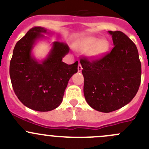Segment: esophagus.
<instances>
[{
  "label": "esophagus",
  "mask_w": 149,
  "mask_h": 149,
  "mask_svg": "<svg viewBox=\"0 0 149 149\" xmlns=\"http://www.w3.org/2000/svg\"><path fill=\"white\" fill-rule=\"evenodd\" d=\"M82 69H83V68H82L81 65V64L79 63V66H78V71L81 72V70H82Z\"/></svg>",
  "instance_id": "obj_1"
}]
</instances>
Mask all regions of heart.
<instances>
[{
	"label": "heart",
	"mask_w": 149,
	"mask_h": 149,
	"mask_svg": "<svg viewBox=\"0 0 149 149\" xmlns=\"http://www.w3.org/2000/svg\"><path fill=\"white\" fill-rule=\"evenodd\" d=\"M109 48V43L105 40H100L96 37H89L86 39L78 47V49L80 52H88V55L92 59L100 58Z\"/></svg>",
	"instance_id": "obj_1"
}]
</instances>
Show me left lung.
Wrapping results in <instances>:
<instances>
[{
    "label": "left lung",
    "mask_w": 149,
    "mask_h": 149,
    "mask_svg": "<svg viewBox=\"0 0 149 149\" xmlns=\"http://www.w3.org/2000/svg\"><path fill=\"white\" fill-rule=\"evenodd\" d=\"M114 47L100 60L80 61L84 78V94L91 107L113 112L134 98L141 79V63L136 45L123 32L108 31Z\"/></svg>",
    "instance_id": "1"
}]
</instances>
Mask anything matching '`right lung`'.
I'll return each instance as SVG.
<instances>
[{
	"label": "right lung",
	"instance_id": "add662e5",
	"mask_svg": "<svg viewBox=\"0 0 149 149\" xmlns=\"http://www.w3.org/2000/svg\"><path fill=\"white\" fill-rule=\"evenodd\" d=\"M51 34L41 26L31 28L15 45L10 62V77L15 94L29 109L48 112L63 101L69 79L78 71V61L68 65L62 60L69 52L65 43L55 41L45 59H36L32 49L39 40Z\"/></svg>",
	"mask_w": 149,
	"mask_h": 149
}]
</instances>
